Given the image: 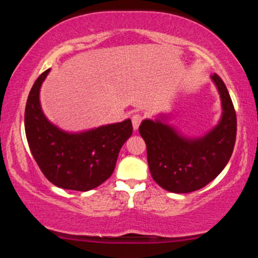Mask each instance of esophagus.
Listing matches in <instances>:
<instances>
[{
    "mask_svg": "<svg viewBox=\"0 0 258 258\" xmlns=\"http://www.w3.org/2000/svg\"><path fill=\"white\" fill-rule=\"evenodd\" d=\"M142 121V116L140 115V113H134L132 116V124H133V128L137 131L139 128L140 124H141Z\"/></svg>",
    "mask_w": 258,
    "mask_h": 258,
    "instance_id": "34e87169",
    "label": "esophagus"
}]
</instances>
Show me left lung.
I'll use <instances>...</instances> for the list:
<instances>
[{
	"label": "left lung",
	"mask_w": 258,
	"mask_h": 258,
	"mask_svg": "<svg viewBox=\"0 0 258 258\" xmlns=\"http://www.w3.org/2000/svg\"><path fill=\"white\" fill-rule=\"evenodd\" d=\"M222 103L218 124L202 138H186L160 120L145 119L139 132L147 145L151 176L163 189L175 194L199 190L223 171L233 152L237 116L224 82L212 75Z\"/></svg>",
	"instance_id": "1"
}]
</instances>
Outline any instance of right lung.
Masks as SVG:
<instances>
[{
    "mask_svg": "<svg viewBox=\"0 0 258 258\" xmlns=\"http://www.w3.org/2000/svg\"><path fill=\"white\" fill-rule=\"evenodd\" d=\"M47 69L30 90L25 109V131L29 149L44 176L54 185L89 191L108 180L117 157L131 134V119L102 125L80 133L60 130L46 118L40 103V90Z\"/></svg>",
    "mask_w": 258,
    "mask_h": 258,
    "instance_id": "add662e5",
    "label": "right lung"
}]
</instances>
